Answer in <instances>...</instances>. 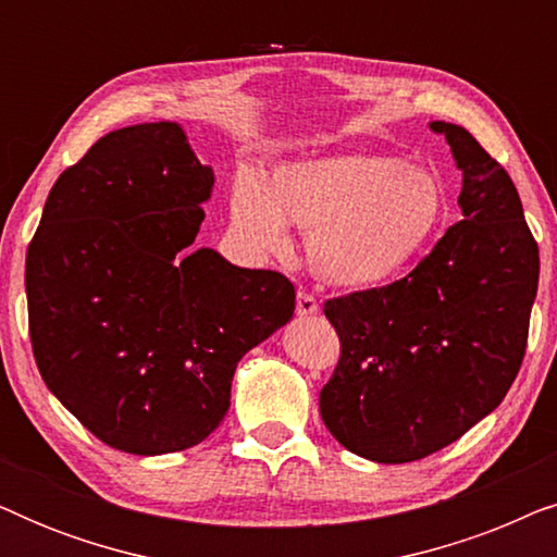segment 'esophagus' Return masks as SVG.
Masks as SVG:
<instances>
[{"label":"esophagus","mask_w":557,"mask_h":557,"mask_svg":"<svg viewBox=\"0 0 557 557\" xmlns=\"http://www.w3.org/2000/svg\"><path fill=\"white\" fill-rule=\"evenodd\" d=\"M317 311H319V301L314 299V296L307 292H299V296H296V314L311 317V314H317Z\"/></svg>","instance_id":"34e87169"}]
</instances>
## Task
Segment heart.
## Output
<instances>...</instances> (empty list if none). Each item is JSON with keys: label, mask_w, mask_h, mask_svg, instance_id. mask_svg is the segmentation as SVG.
I'll return each instance as SVG.
<instances>
[{"label": "heart", "mask_w": 557, "mask_h": 557, "mask_svg": "<svg viewBox=\"0 0 557 557\" xmlns=\"http://www.w3.org/2000/svg\"><path fill=\"white\" fill-rule=\"evenodd\" d=\"M446 193L436 172L387 154L294 159L269 187L243 172L231 187V223L258 253H284L288 225L307 233L311 271L324 284L364 292L406 273L438 238Z\"/></svg>", "instance_id": "1"}]
</instances>
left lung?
I'll return each instance as SVG.
<instances>
[{
    "mask_svg": "<svg viewBox=\"0 0 557 557\" xmlns=\"http://www.w3.org/2000/svg\"><path fill=\"white\" fill-rule=\"evenodd\" d=\"M429 128L461 172V220L406 278L324 304L342 357L319 413L377 463L423 459L505 400L537 296V243L509 174L463 126Z\"/></svg>",
    "mask_w": 557,
    "mask_h": 557,
    "instance_id": "8db88e82",
    "label": "left lung"
}]
</instances>
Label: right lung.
Here are the masks:
<instances>
[{"label": "right lung", "instance_id": "right-lung-1", "mask_svg": "<svg viewBox=\"0 0 557 557\" xmlns=\"http://www.w3.org/2000/svg\"><path fill=\"white\" fill-rule=\"evenodd\" d=\"M215 174L177 121L106 134L52 185L27 248L35 362L119 451H185L231 408L240 357L294 317L276 271L193 243Z\"/></svg>", "mask_w": 557, "mask_h": 557}]
</instances>
